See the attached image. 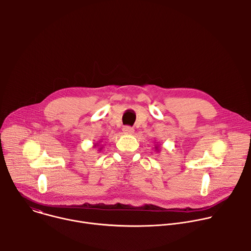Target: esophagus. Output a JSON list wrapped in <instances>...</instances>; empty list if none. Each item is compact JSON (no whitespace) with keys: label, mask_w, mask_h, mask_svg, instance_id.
I'll list each match as a JSON object with an SVG mask.
<instances>
[{"label":"esophagus","mask_w":251,"mask_h":251,"mask_svg":"<svg viewBox=\"0 0 251 251\" xmlns=\"http://www.w3.org/2000/svg\"><path fill=\"white\" fill-rule=\"evenodd\" d=\"M123 132H124L125 134H133L134 129H133V127H131V126H124V127H123Z\"/></svg>","instance_id":"esophagus-1"}]
</instances>
